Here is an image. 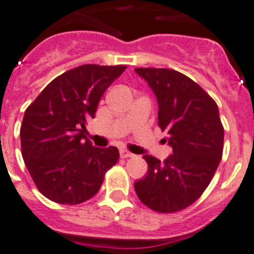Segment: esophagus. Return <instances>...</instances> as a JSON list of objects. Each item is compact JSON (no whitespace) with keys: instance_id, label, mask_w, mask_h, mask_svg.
Here are the masks:
<instances>
[{"instance_id":"1","label":"esophagus","mask_w":254,"mask_h":254,"mask_svg":"<svg viewBox=\"0 0 254 254\" xmlns=\"http://www.w3.org/2000/svg\"><path fill=\"white\" fill-rule=\"evenodd\" d=\"M120 156H122L123 159H129V157H134L135 155L132 154V152L127 151V150L123 149V150H120Z\"/></svg>"}]
</instances>
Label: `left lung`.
<instances>
[{
	"instance_id": "8db88e82",
	"label": "left lung",
	"mask_w": 254,
	"mask_h": 254,
	"mask_svg": "<svg viewBox=\"0 0 254 254\" xmlns=\"http://www.w3.org/2000/svg\"><path fill=\"white\" fill-rule=\"evenodd\" d=\"M155 93L159 127L172 154L145 155L147 174L135 182L139 200L160 213L192 205L210 185L223 152L225 130L215 100L192 79L167 68H135Z\"/></svg>"
}]
</instances>
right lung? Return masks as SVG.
Masks as SVG:
<instances>
[{
	"mask_svg": "<svg viewBox=\"0 0 254 254\" xmlns=\"http://www.w3.org/2000/svg\"><path fill=\"white\" fill-rule=\"evenodd\" d=\"M127 65L84 64L52 80L24 112L21 150L39 192L62 205H78L99 191L119 160L115 146L95 147L84 135L98 103Z\"/></svg>",
	"mask_w": 254,
	"mask_h": 254,
	"instance_id": "right-lung-1",
	"label": "right lung"
}]
</instances>
